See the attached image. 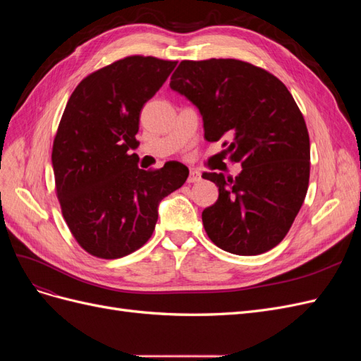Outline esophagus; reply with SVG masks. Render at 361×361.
<instances>
[{"mask_svg": "<svg viewBox=\"0 0 361 361\" xmlns=\"http://www.w3.org/2000/svg\"><path fill=\"white\" fill-rule=\"evenodd\" d=\"M200 180H202V173L197 171V170H191L190 176H188V182L195 183V182H200Z\"/></svg>", "mask_w": 361, "mask_h": 361, "instance_id": "34e87169", "label": "esophagus"}]
</instances>
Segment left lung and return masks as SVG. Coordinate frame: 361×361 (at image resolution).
I'll use <instances>...</instances> for the list:
<instances>
[{
  "label": "left lung",
  "mask_w": 361,
  "mask_h": 361,
  "mask_svg": "<svg viewBox=\"0 0 361 361\" xmlns=\"http://www.w3.org/2000/svg\"><path fill=\"white\" fill-rule=\"evenodd\" d=\"M171 90L203 117L204 138L223 140L241 162L236 178L203 173L218 200L202 212L211 241L228 253L256 256L283 241L309 188L310 141L292 94L277 76L235 59L183 60Z\"/></svg>",
  "instance_id": "obj_1"
}]
</instances>
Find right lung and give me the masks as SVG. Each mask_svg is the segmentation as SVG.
<instances>
[{
    "instance_id": "add662e5",
    "label": "right lung",
    "mask_w": 361,
    "mask_h": 361,
    "mask_svg": "<svg viewBox=\"0 0 361 361\" xmlns=\"http://www.w3.org/2000/svg\"><path fill=\"white\" fill-rule=\"evenodd\" d=\"M178 61L130 56L76 85L52 146L61 212L87 253L118 259L143 247L155 231L158 204L180 188L188 167L178 161L141 170L135 138L145 104Z\"/></svg>"
}]
</instances>
